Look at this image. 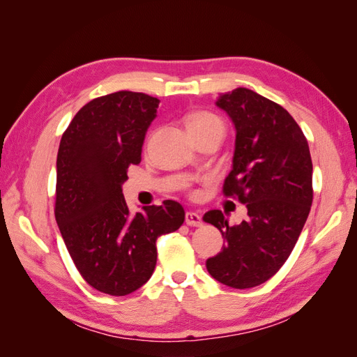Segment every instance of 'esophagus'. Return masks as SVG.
Listing matches in <instances>:
<instances>
[{
    "label": "esophagus",
    "mask_w": 357,
    "mask_h": 357,
    "mask_svg": "<svg viewBox=\"0 0 357 357\" xmlns=\"http://www.w3.org/2000/svg\"><path fill=\"white\" fill-rule=\"evenodd\" d=\"M185 223L188 226H202V217H200L197 213L195 211H187L185 213Z\"/></svg>",
    "instance_id": "34e87169"
}]
</instances>
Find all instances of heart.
Here are the masks:
<instances>
[{"mask_svg":"<svg viewBox=\"0 0 357 357\" xmlns=\"http://www.w3.org/2000/svg\"><path fill=\"white\" fill-rule=\"evenodd\" d=\"M185 125L188 132L193 134H202L208 131H223L225 132V123L220 117L211 112H195L187 116Z\"/></svg>","mask_w":357,"mask_h":357,"instance_id":"b5f03b06","label":"heart"}]
</instances>
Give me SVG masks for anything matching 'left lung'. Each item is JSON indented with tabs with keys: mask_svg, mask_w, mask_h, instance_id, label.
<instances>
[{
	"mask_svg": "<svg viewBox=\"0 0 357 357\" xmlns=\"http://www.w3.org/2000/svg\"><path fill=\"white\" fill-rule=\"evenodd\" d=\"M215 104L236 131L223 195L245 204L249 218L231 226L218 209L204 215L226 240L206 270L223 285L253 288L279 271L303 229L314 197L312 160L303 131L279 104L244 87Z\"/></svg>",
	"mask_w": 357,
	"mask_h": 357,
	"instance_id": "obj_1",
	"label": "left lung"
}]
</instances>
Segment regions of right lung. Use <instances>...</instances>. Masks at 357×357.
<instances>
[{
  "label": "right lung",
  "mask_w": 357,
  "mask_h": 357,
  "mask_svg": "<svg viewBox=\"0 0 357 357\" xmlns=\"http://www.w3.org/2000/svg\"><path fill=\"white\" fill-rule=\"evenodd\" d=\"M160 100L116 91L86 104L63 132L57 153L56 220L77 270L90 287L126 296L149 280L157 238L179 229L185 213L175 200L132 215L122 193Z\"/></svg>",
  "instance_id": "right-lung-1"
}]
</instances>
